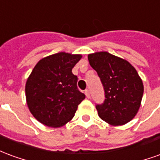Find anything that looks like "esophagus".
Returning <instances> with one entry per match:
<instances>
[{
	"instance_id": "1",
	"label": "esophagus",
	"mask_w": 160,
	"mask_h": 160,
	"mask_svg": "<svg viewBox=\"0 0 160 160\" xmlns=\"http://www.w3.org/2000/svg\"><path fill=\"white\" fill-rule=\"evenodd\" d=\"M85 94H86V96H87V98H90V92H89V90H85Z\"/></svg>"
}]
</instances>
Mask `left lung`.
Here are the masks:
<instances>
[{
  "label": "left lung",
  "mask_w": 160,
  "mask_h": 160,
  "mask_svg": "<svg viewBox=\"0 0 160 160\" xmlns=\"http://www.w3.org/2000/svg\"><path fill=\"white\" fill-rule=\"evenodd\" d=\"M104 90V101L97 104L99 118L111 125L130 122L141 106L144 87L137 71L128 61L106 51L88 55Z\"/></svg>",
  "instance_id": "obj_1"
}]
</instances>
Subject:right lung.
I'll return each instance as SVG.
<instances>
[{"label":"right lung","instance_id":"add662e5","mask_svg":"<svg viewBox=\"0 0 160 160\" xmlns=\"http://www.w3.org/2000/svg\"><path fill=\"white\" fill-rule=\"evenodd\" d=\"M82 56L60 52L37 63L26 84V103L37 120L48 127H62L69 122L86 98L77 87L72 73Z\"/></svg>","mask_w":160,"mask_h":160}]
</instances>
